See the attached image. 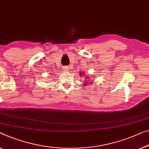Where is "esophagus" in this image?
Returning <instances> with one entry per match:
<instances>
[{"label":"esophagus","mask_w":149,"mask_h":149,"mask_svg":"<svg viewBox=\"0 0 149 149\" xmlns=\"http://www.w3.org/2000/svg\"><path fill=\"white\" fill-rule=\"evenodd\" d=\"M64 71H65V72H67V71H68V67L64 68Z\"/></svg>","instance_id":"34e87169"}]
</instances>
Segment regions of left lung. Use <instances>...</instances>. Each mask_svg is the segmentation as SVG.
Masks as SVG:
<instances>
[{"label": "left lung", "mask_w": 149, "mask_h": 149, "mask_svg": "<svg viewBox=\"0 0 149 149\" xmlns=\"http://www.w3.org/2000/svg\"><path fill=\"white\" fill-rule=\"evenodd\" d=\"M84 74H85V73H81V74H80V75H84ZM87 78H88V77H87ZM91 81H92V80H91ZM88 81H89V79H86V84H84V85H85V86L87 85V84H88ZM92 82H90V83H89L88 84H92Z\"/></svg>", "instance_id": "8db88e82"}]
</instances>
